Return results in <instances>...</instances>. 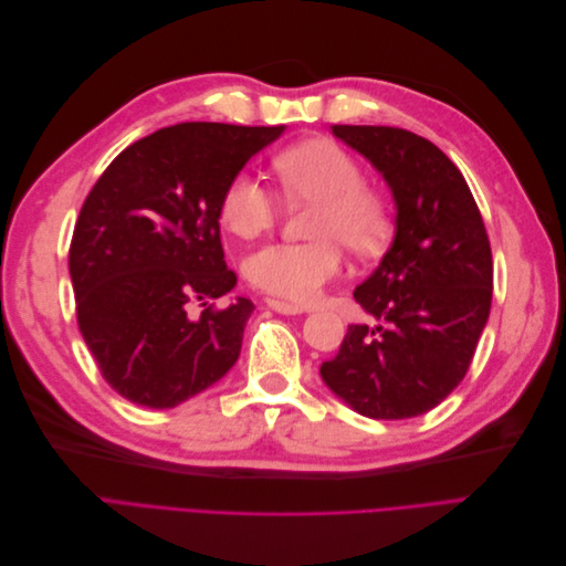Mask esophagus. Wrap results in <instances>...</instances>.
<instances>
[{"label":"esophagus","mask_w":566,"mask_h":566,"mask_svg":"<svg viewBox=\"0 0 566 566\" xmlns=\"http://www.w3.org/2000/svg\"><path fill=\"white\" fill-rule=\"evenodd\" d=\"M266 306L273 312L279 314H287V316H295V314H302L304 310L297 304H290V302H283V300H273V297H266Z\"/></svg>","instance_id":"esophagus-1"}]
</instances>
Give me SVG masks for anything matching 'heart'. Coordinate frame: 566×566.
Here are the masks:
<instances>
[{
    "instance_id": "b5f03b06",
    "label": "heart",
    "mask_w": 566,
    "mask_h": 566,
    "mask_svg": "<svg viewBox=\"0 0 566 566\" xmlns=\"http://www.w3.org/2000/svg\"><path fill=\"white\" fill-rule=\"evenodd\" d=\"M273 169L285 200L314 202L310 243H271L245 262L250 283L266 295L295 304L321 297L345 269V243L358 254L387 245L394 205L380 186L364 181V167L331 139H312L283 150ZM279 200L250 172H238L219 200V219L231 233L256 238L279 221Z\"/></svg>"
}]
</instances>
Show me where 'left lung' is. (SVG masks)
<instances>
[{
	"mask_svg": "<svg viewBox=\"0 0 566 566\" xmlns=\"http://www.w3.org/2000/svg\"><path fill=\"white\" fill-rule=\"evenodd\" d=\"M380 169L397 202V235L354 300L382 325H349L321 375L375 420L432 410L465 378L493 295L491 243L470 186L422 136L380 125H333Z\"/></svg>",
	"mask_w": 566,
	"mask_h": 566,
	"instance_id": "1",
	"label": "left lung"
}]
</instances>
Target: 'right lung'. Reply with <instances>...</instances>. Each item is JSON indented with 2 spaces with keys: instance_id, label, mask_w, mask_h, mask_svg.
Instances as JSON below:
<instances>
[{
  "instance_id": "right-lung-1",
  "label": "right lung",
  "mask_w": 566,
  "mask_h": 566,
  "mask_svg": "<svg viewBox=\"0 0 566 566\" xmlns=\"http://www.w3.org/2000/svg\"><path fill=\"white\" fill-rule=\"evenodd\" d=\"M285 127L181 123L127 146L84 198L67 266L80 333L132 403L175 408L235 364L254 304L231 293L219 200Z\"/></svg>"
}]
</instances>
